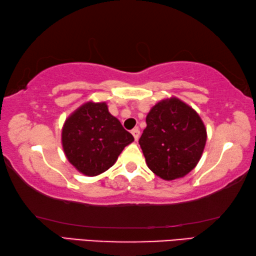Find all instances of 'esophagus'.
Here are the masks:
<instances>
[{"instance_id":"obj_1","label":"esophagus","mask_w":256,"mask_h":256,"mask_svg":"<svg viewBox=\"0 0 256 256\" xmlns=\"http://www.w3.org/2000/svg\"><path fill=\"white\" fill-rule=\"evenodd\" d=\"M131 133L133 134V136H134V138H136V141H138V138H140V130H138V128H136L132 130Z\"/></svg>"}]
</instances>
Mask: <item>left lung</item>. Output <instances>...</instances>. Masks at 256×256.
I'll return each instance as SVG.
<instances>
[{
  "label": "left lung",
  "mask_w": 256,
  "mask_h": 256,
  "mask_svg": "<svg viewBox=\"0 0 256 256\" xmlns=\"http://www.w3.org/2000/svg\"><path fill=\"white\" fill-rule=\"evenodd\" d=\"M138 140L146 162L164 180L184 177L201 159L206 128L198 112L180 99H164L151 108Z\"/></svg>",
  "instance_id": "obj_1"
}]
</instances>
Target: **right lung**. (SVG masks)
I'll return each instance as SVG.
<instances>
[{"label": "right lung", "instance_id": "1", "mask_svg": "<svg viewBox=\"0 0 256 256\" xmlns=\"http://www.w3.org/2000/svg\"><path fill=\"white\" fill-rule=\"evenodd\" d=\"M134 141L106 102H88L66 120L62 146L66 158L86 176H97L116 162L125 146Z\"/></svg>", "mask_w": 256, "mask_h": 256}]
</instances>
